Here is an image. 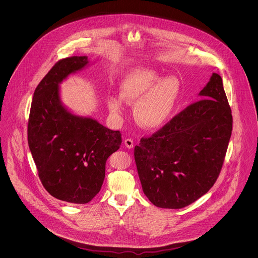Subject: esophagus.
I'll list each match as a JSON object with an SVG mask.
<instances>
[{"instance_id": "esophagus-1", "label": "esophagus", "mask_w": 258, "mask_h": 258, "mask_svg": "<svg viewBox=\"0 0 258 258\" xmlns=\"http://www.w3.org/2000/svg\"><path fill=\"white\" fill-rule=\"evenodd\" d=\"M124 145L126 146V148H128V149H132L133 148V140L132 139H126L125 141H124Z\"/></svg>"}]
</instances>
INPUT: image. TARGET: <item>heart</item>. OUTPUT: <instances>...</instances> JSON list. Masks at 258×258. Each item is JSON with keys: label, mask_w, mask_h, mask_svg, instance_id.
<instances>
[{"label": "heart", "mask_w": 258, "mask_h": 258, "mask_svg": "<svg viewBox=\"0 0 258 258\" xmlns=\"http://www.w3.org/2000/svg\"><path fill=\"white\" fill-rule=\"evenodd\" d=\"M181 95V82L175 75L161 78L153 69L136 68L128 72L120 83V97L110 96L107 106L111 114L120 118L125 101L134 105L137 123L146 129H159L174 114Z\"/></svg>", "instance_id": "obj_1"}]
</instances>
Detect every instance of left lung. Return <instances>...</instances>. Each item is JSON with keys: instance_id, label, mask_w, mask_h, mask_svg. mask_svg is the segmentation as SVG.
<instances>
[{"instance_id": "1", "label": "left lung", "mask_w": 258, "mask_h": 258, "mask_svg": "<svg viewBox=\"0 0 258 258\" xmlns=\"http://www.w3.org/2000/svg\"><path fill=\"white\" fill-rule=\"evenodd\" d=\"M187 106L150 138L134 158L144 194L158 208L182 209L216 183L231 136L232 116L222 79L212 74Z\"/></svg>"}]
</instances>
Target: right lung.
I'll return each mask as SVG.
<instances>
[{
    "mask_svg": "<svg viewBox=\"0 0 258 258\" xmlns=\"http://www.w3.org/2000/svg\"><path fill=\"white\" fill-rule=\"evenodd\" d=\"M90 64L87 56L59 60L37 85L28 141L44 188L55 199L87 204L100 190L106 160L121 145V134L67 107L60 84Z\"/></svg>",
    "mask_w": 258,
    "mask_h": 258,
    "instance_id": "obj_1",
    "label": "right lung"
}]
</instances>
